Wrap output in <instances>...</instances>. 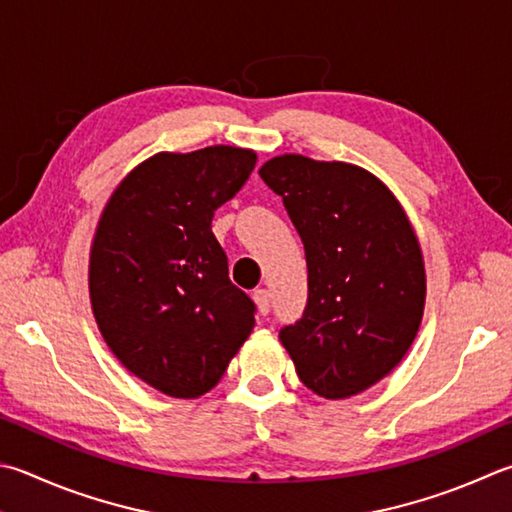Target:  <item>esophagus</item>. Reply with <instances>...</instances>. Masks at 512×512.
Segmentation results:
<instances>
[{"label": "esophagus", "mask_w": 512, "mask_h": 512, "mask_svg": "<svg viewBox=\"0 0 512 512\" xmlns=\"http://www.w3.org/2000/svg\"><path fill=\"white\" fill-rule=\"evenodd\" d=\"M253 300H255L257 311L262 315H266L268 309H271V293H268L266 288H257V291L253 293Z\"/></svg>", "instance_id": "34e87169"}]
</instances>
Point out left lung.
I'll return each instance as SVG.
<instances>
[{"label": "left lung", "instance_id": "8db88e82", "mask_svg": "<svg viewBox=\"0 0 512 512\" xmlns=\"http://www.w3.org/2000/svg\"><path fill=\"white\" fill-rule=\"evenodd\" d=\"M259 176L280 194L306 253L309 302L280 331L297 376L329 401L383 380L421 327L425 262L401 201L353 163L273 156Z\"/></svg>", "mask_w": 512, "mask_h": 512}]
</instances>
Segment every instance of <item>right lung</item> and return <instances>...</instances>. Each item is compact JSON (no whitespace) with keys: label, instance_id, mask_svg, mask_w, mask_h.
<instances>
[{"label":"right lung","instance_id":"1","mask_svg":"<svg viewBox=\"0 0 512 512\" xmlns=\"http://www.w3.org/2000/svg\"><path fill=\"white\" fill-rule=\"evenodd\" d=\"M255 163L232 145L159 152L100 212L89 250L96 324L120 365L172 398L210 392L255 327V304L230 282L210 228Z\"/></svg>","mask_w":512,"mask_h":512}]
</instances>
